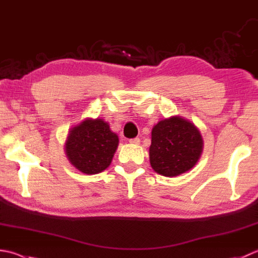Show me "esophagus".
<instances>
[{
  "instance_id": "esophagus-1",
  "label": "esophagus",
  "mask_w": 258,
  "mask_h": 258,
  "mask_svg": "<svg viewBox=\"0 0 258 258\" xmlns=\"http://www.w3.org/2000/svg\"><path fill=\"white\" fill-rule=\"evenodd\" d=\"M128 142L131 143V144H140V139L139 138H135V139H131Z\"/></svg>"
}]
</instances>
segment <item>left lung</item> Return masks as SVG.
<instances>
[{"label":"left lung","instance_id":"1","mask_svg":"<svg viewBox=\"0 0 258 258\" xmlns=\"http://www.w3.org/2000/svg\"><path fill=\"white\" fill-rule=\"evenodd\" d=\"M204 141L196 126L179 116L162 119L152 130L150 163L156 173L175 176L192 169Z\"/></svg>","mask_w":258,"mask_h":258}]
</instances>
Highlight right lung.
I'll use <instances>...</instances> for the list:
<instances>
[{
  "label": "right lung",
  "instance_id": "1",
  "mask_svg": "<svg viewBox=\"0 0 258 258\" xmlns=\"http://www.w3.org/2000/svg\"><path fill=\"white\" fill-rule=\"evenodd\" d=\"M118 145V136L102 118H87L69 131L66 154L76 169L96 174L108 168Z\"/></svg>",
  "mask_w": 258,
  "mask_h": 258
}]
</instances>
